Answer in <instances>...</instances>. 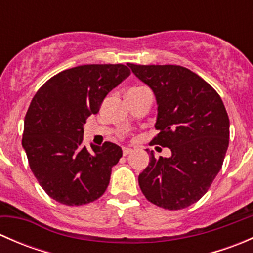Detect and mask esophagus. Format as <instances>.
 Instances as JSON below:
<instances>
[{
  "mask_svg": "<svg viewBox=\"0 0 253 253\" xmlns=\"http://www.w3.org/2000/svg\"><path fill=\"white\" fill-rule=\"evenodd\" d=\"M133 152V150L131 149V148H124V149H122V153H124V155H128V154H131V153Z\"/></svg>",
  "mask_w": 253,
  "mask_h": 253,
  "instance_id": "obj_1",
  "label": "esophagus"
}]
</instances>
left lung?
<instances>
[{
  "label": "left lung",
  "mask_w": 253,
  "mask_h": 253,
  "mask_svg": "<svg viewBox=\"0 0 253 253\" xmlns=\"http://www.w3.org/2000/svg\"><path fill=\"white\" fill-rule=\"evenodd\" d=\"M132 72L154 91L158 104L152 144L168 147L139 174L153 205L177 211L205 196L220 171L229 145V116L219 94L195 72L176 65H133Z\"/></svg>",
  "instance_id": "left-lung-1"
}]
</instances>
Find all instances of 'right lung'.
Returning a JSON list of instances; mask_svg holds the SVG:
<instances>
[{
    "mask_svg": "<svg viewBox=\"0 0 253 253\" xmlns=\"http://www.w3.org/2000/svg\"><path fill=\"white\" fill-rule=\"evenodd\" d=\"M129 75V68L121 63L78 66L48 79L33 98L22 144L38 182L57 202L86 205L108 188L122 149L105 142L88 150L82 143L83 125Z\"/></svg>",
    "mask_w": 253,
    "mask_h": 253,
    "instance_id": "right-lung-1",
    "label": "right lung"
}]
</instances>
